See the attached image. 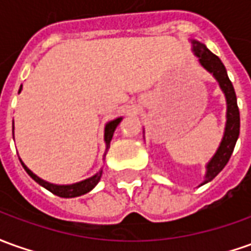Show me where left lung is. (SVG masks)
Returning a JSON list of instances; mask_svg holds the SVG:
<instances>
[{"instance_id": "8db88e82", "label": "left lung", "mask_w": 251, "mask_h": 251, "mask_svg": "<svg viewBox=\"0 0 251 251\" xmlns=\"http://www.w3.org/2000/svg\"><path fill=\"white\" fill-rule=\"evenodd\" d=\"M191 43H193V51L195 56L198 57L200 64L215 76V79L220 84V89L223 90L226 100H227V123H226L224 136L221 139L217 151L206 165V175H205V180L201 183L202 186L208 181L213 180L223 171V168L227 165L228 160L234 151L235 143L239 136L241 117H239V108H238V102H236L234 86L228 77L224 64L221 63L220 58L213 54L203 43L194 41V39L191 41Z\"/></svg>"}]
</instances>
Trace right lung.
Wrapping results in <instances>:
<instances>
[{"mask_svg": "<svg viewBox=\"0 0 251 251\" xmlns=\"http://www.w3.org/2000/svg\"><path fill=\"white\" fill-rule=\"evenodd\" d=\"M20 90H22V87H20ZM20 90H19V93H20ZM122 119L123 117H117V119L109 122L108 124L105 126V142H106V149L109 148V143L112 141L113 132H115L116 127L119 126V123L122 122ZM20 162H22L23 168L25 169V172H27L38 184H41L42 187H45L46 190H49L50 193H53L54 195H58V197H61V198H74V197H79V195L89 193V191H91L93 188L96 187L97 183L100 181L101 176H102V169H101V171H100L98 174H96L94 176H91V177L86 179V180L79 181V183H74V184H53V183L45 181L43 179H41V177H38L35 174H32L30 169L24 165V162L22 161V160H20Z\"/></svg>", "mask_w": 251, "mask_h": 251, "instance_id": "obj_1", "label": "right lung"}]
</instances>
